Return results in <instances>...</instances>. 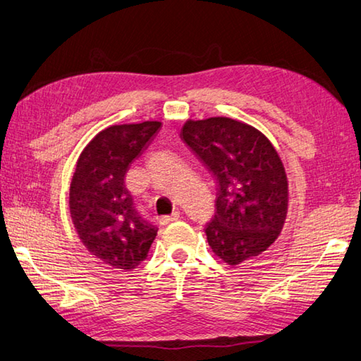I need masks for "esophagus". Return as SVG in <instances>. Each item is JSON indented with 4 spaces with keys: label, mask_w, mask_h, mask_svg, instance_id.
I'll list each match as a JSON object with an SVG mask.
<instances>
[{
    "label": "esophagus",
    "mask_w": 361,
    "mask_h": 361,
    "mask_svg": "<svg viewBox=\"0 0 361 361\" xmlns=\"http://www.w3.org/2000/svg\"><path fill=\"white\" fill-rule=\"evenodd\" d=\"M176 219H180V213L178 212H175V213H172L170 216H162L161 218V224H170V222H173V221H176Z\"/></svg>",
    "instance_id": "34e87169"
}]
</instances>
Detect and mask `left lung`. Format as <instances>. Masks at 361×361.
I'll return each instance as SVG.
<instances>
[{
	"label": "left lung",
	"mask_w": 361,
	"mask_h": 361,
	"mask_svg": "<svg viewBox=\"0 0 361 361\" xmlns=\"http://www.w3.org/2000/svg\"><path fill=\"white\" fill-rule=\"evenodd\" d=\"M180 135L218 185L216 213L205 227L212 251L228 265L267 251L289 207V181L273 143L251 124L227 116L188 120Z\"/></svg>",
	"instance_id": "left-lung-1"
}]
</instances>
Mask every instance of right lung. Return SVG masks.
Here are the masks:
<instances>
[{"label": "right lung", "mask_w": 361, "mask_h": 361, "mask_svg": "<svg viewBox=\"0 0 361 361\" xmlns=\"http://www.w3.org/2000/svg\"><path fill=\"white\" fill-rule=\"evenodd\" d=\"M161 121L114 124L83 148L69 188V213L83 246L114 268L133 270L147 259L158 228L137 213L124 176Z\"/></svg>", "instance_id": "right-lung-1"}]
</instances>
